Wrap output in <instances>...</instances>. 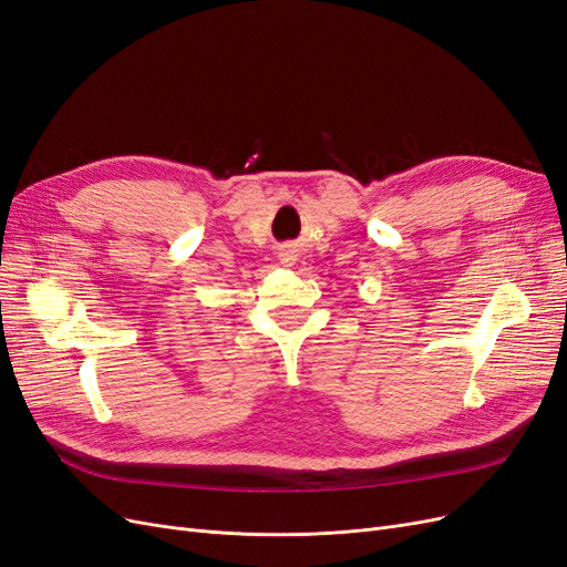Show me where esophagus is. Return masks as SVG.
<instances>
[{"label": "esophagus", "instance_id": "obj_1", "mask_svg": "<svg viewBox=\"0 0 567 567\" xmlns=\"http://www.w3.org/2000/svg\"><path fill=\"white\" fill-rule=\"evenodd\" d=\"M290 260H293V255H286V260H284V262H286V265H288V262H290Z\"/></svg>", "mask_w": 567, "mask_h": 567}]
</instances>
